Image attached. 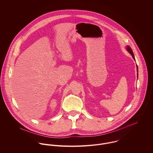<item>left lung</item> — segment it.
Listing matches in <instances>:
<instances>
[{
    "mask_svg": "<svg viewBox=\"0 0 153 153\" xmlns=\"http://www.w3.org/2000/svg\"><path fill=\"white\" fill-rule=\"evenodd\" d=\"M126 49H127V51L131 54V55H132V58H133V59L135 61V57H134V53H133V52H132V49L131 48V47L129 46V45H127V46H126ZM137 78H138V66L137 65Z\"/></svg>",
    "mask_w": 153,
    "mask_h": 153,
    "instance_id": "obj_1",
    "label": "left lung"
}]
</instances>
